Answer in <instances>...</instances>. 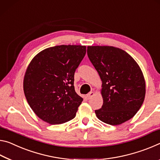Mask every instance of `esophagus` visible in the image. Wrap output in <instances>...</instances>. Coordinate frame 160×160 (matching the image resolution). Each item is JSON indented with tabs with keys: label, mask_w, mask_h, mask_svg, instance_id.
Segmentation results:
<instances>
[{
	"label": "esophagus",
	"mask_w": 160,
	"mask_h": 160,
	"mask_svg": "<svg viewBox=\"0 0 160 160\" xmlns=\"http://www.w3.org/2000/svg\"><path fill=\"white\" fill-rule=\"evenodd\" d=\"M93 95H94V93L93 92V91H91V92H89L87 94V95H86V98H87V99H90Z\"/></svg>",
	"instance_id": "esophagus-1"
}]
</instances>
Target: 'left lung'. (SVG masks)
I'll list each match as a JSON object with an SVG mask.
<instances>
[{
    "instance_id": "obj_1",
    "label": "left lung",
    "mask_w": 160,
    "mask_h": 160,
    "mask_svg": "<svg viewBox=\"0 0 160 160\" xmlns=\"http://www.w3.org/2000/svg\"><path fill=\"white\" fill-rule=\"evenodd\" d=\"M87 54L102 81L103 103L96 110L105 123L118 125L137 113L145 99V82L134 59L111 46H88Z\"/></svg>"
}]
</instances>
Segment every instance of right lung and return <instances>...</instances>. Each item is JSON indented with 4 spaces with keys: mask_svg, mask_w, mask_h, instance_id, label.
<instances>
[{
    "mask_svg": "<svg viewBox=\"0 0 160 160\" xmlns=\"http://www.w3.org/2000/svg\"><path fill=\"white\" fill-rule=\"evenodd\" d=\"M86 52L82 45L52 47L30 63L23 89L30 108L44 121L62 124L75 118L83 98L74 89V73Z\"/></svg>",
    "mask_w": 160,
    "mask_h": 160,
    "instance_id": "1",
    "label": "right lung"
}]
</instances>
